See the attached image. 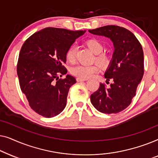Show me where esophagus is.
<instances>
[{
  "label": "esophagus",
  "instance_id": "esophagus-1",
  "mask_svg": "<svg viewBox=\"0 0 158 158\" xmlns=\"http://www.w3.org/2000/svg\"><path fill=\"white\" fill-rule=\"evenodd\" d=\"M76 81L77 82H81V81H88L87 78H81V77H77Z\"/></svg>",
  "mask_w": 158,
  "mask_h": 158
}]
</instances>
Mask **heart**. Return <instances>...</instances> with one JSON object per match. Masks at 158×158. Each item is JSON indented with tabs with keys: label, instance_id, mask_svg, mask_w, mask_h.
<instances>
[{
	"label": "heart",
	"instance_id": "obj_1",
	"mask_svg": "<svg viewBox=\"0 0 158 158\" xmlns=\"http://www.w3.org/2000/svg\"><path fill=\"white\" fill-rule=\"evenodd\" d=\"M85 45L95 54V60L97 63L100 64L103 68H106L111 63V58L106 54L102 53L104 49V45L100 40L96 38L87 40L85 42ZM76 57V47L74 45L69 47L65 52V59L67 62L73 63ZM100 71V67L98 64H95L90 66L77 65L71 68L70 72L73 75L81 78H88L94 75L95 73Z\"/></svg>",
	"mask_w": 158,
	"mask_h": 158
}]
</instances>
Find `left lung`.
<instances>
[{
  "instance_id": "8db88e82",
  "label": "left lung",
  "mask_w": 158,
  "mask_h": 158,
  "mask_svg": "<svg viewBox=\"0 0 158 158\" xmlns=\"http://www.w3.org/2000/svg\"><path fill=\"white\" fill-rule=\"evenodd\" d=\"M89 32L110 38L114 46L113 58L104 74L106 81L113 83L106 88L101 83L90 101L101 113L117 114L130 105L143 77V49L134 34L124 27L108 25Z\"/></svg>"
}]
</instances>
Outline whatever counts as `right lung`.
I'll use <instances>...</instances> for the list:
<instances>
[{"label":"right lung","mask_w":158,"mask_h":158,"mask_svg":"<svg viewBox=\"0 0 158 158\" xmlns=\"http://www.w3.org/2000/svg\"><path fill=\"white\" fill-rule=\"evenodd\" d=\"M85 31L47 27L29 36L21 47L17 75L21 91L36 113L46 118L58 115L66 106L70 88L76 83L67 75L65 52Z\"/></svg>","instance_id":"add662e5"}]
</instances>
